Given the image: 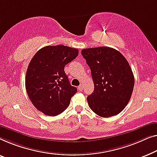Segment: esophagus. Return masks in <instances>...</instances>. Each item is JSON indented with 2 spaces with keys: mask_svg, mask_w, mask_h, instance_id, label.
Here are the masks:
<instances>
[{
  "mask_svg": "<svg viewBox=\"0 0 157 157\" xmlns=\"http://www.w3.org/2000/svg\"><path fill=\"white\" fill-rule=\"evenodd\" d=\"M78 90H79V91H82V90H83V85H82V84H81V85L79 86V87H78Z\"/></svg>",
  "mask_w": 157,
  "mask_h": 157,
  "instance_id": "34e87169",
  "label": "esophagus"
}]
</instances>
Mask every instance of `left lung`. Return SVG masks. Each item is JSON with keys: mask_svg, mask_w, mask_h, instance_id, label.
I'll list each match as a JSON object with an SVG mask.
<instances>
[{"mask_svg": "<svg viewBox=\"0 0 157 157\" xmlns=\"http://www.w3.org/2000/svg\"><path fill=\"white\" fill-rule=\"evenodd\" d=\"M91 70L94 92L87 98L92 111L102 117L124 109L133 92L134 78L129 64L118 50L109 47L82 50Z\"/></svg>", "mask_w": 157, "mask_h": 157, "instance_id": "8db88e82", "label": "left lung"}]
</instances>
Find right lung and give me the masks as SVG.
I'll list each match as a JSON object with an SVG mask.
<instances>
[{"instance_id": "1", "label": "right lung", "mask_w": 157, "mask_h": 157, "mask_svg": "<svg viewBox=\"0 0 157 157\" xmlns=\"http://www.w3.org/2000/svg\"><path fill=\"white\" fill-rule=\"evenodd\" d=\"M78 56V50L65 45L46 46L30 60L25 88L33 105L45 115L57 116L67 109L78 92L64 69Z\"/></svg>"}]
</instances>
